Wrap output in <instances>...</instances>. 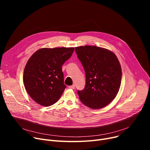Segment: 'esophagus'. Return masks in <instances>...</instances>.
<instances>
[{"mask_svg": "<svg viewBox=\"0 0 150 150\" xmlns=\"http://www.w3.org/2000/svg\"><path fill=\"white\" fill-rule=\"evenodd\" d=\"M69 88L72 89H75V86L74 85H72V86H69Z\"/></svg>", "mask_w": 150, "mask_h": 150, "instance_id": "esophagus-1", "label": "esophagus"}]
</instances>
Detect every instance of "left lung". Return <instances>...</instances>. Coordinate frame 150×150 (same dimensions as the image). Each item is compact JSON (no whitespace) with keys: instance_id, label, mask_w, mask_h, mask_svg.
Segmentation results:
<instances>
[{"instance_id":"8db88e82","label":"left lung","mask_w":150,"mask_h":150,"mask_svg":"<svg viewBox=\"0 0 150 150\" xmlns=\"http://www.w3.org/2000/svg\"><path fill=\"white\" fill-rule=\"evenodd\" d=\"M78 58L86 74V85L77 93L82 103L97 109L112 101L119 91L122 68L115 54L97 46L75 47Z\"/></svg>"}]
</instances>
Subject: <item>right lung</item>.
I'll return each mask as SVG.
<instances>
[{"label":"right lung","instance_id":"right-lung-1","mask_svg":"<svg viewBox=\"0 0 150 150\" xmlns=\"http://www.w3.org/2000/svg\"><path fill=\"white\" fill-rule=\"evenodd\" d=\"M74 51L73 47L43 48L30 58L23 80L27 93L37 103L50 106L58 101L66 88L62 66Z\"/></svg>","mask_w":150,"mask_h":150}]
</instances>
